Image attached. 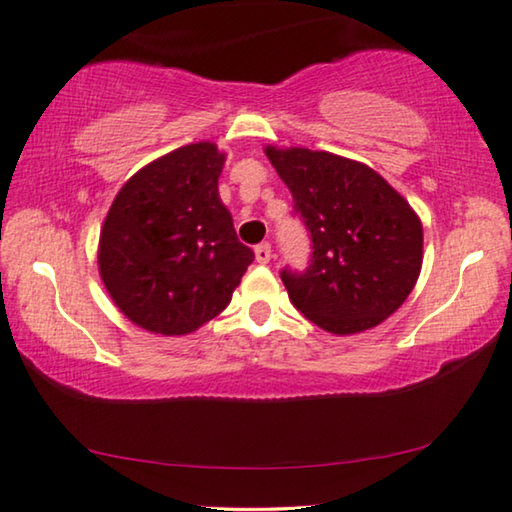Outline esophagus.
Segmentation results:
<instances>
[{"mask_svg":"<svg viewBox=\"0 0 512 512\" xmlns=\"http://www.w3.org/2000/svg\"><path fill=\"white\" fill-rule=\"evenodd\" d=\"M254 254H256V261L261 263V265L270 263V258H272V247H270V242H263V245H258V247L254 249Z\"/></svg>","mask_w":512,"mask_h":512,"instance_id":"esophagus-1","label":"esophagus"}]
</instances>
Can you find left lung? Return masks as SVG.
I'll return each mask as SVG.
<instances>
[{
  "instance_id": "8db88e82",
  "label": "left lung",
  "mask_w": 512,
  "mask_h": 512,
  "mask_svg": "<svg viewBox=\"0 0 512 512\" xmlns=\"http://www.w3.org/2000/svg\"><path fill=\"white\" fill-rule=\"evenodd\" d=\"M265 155L311 233L309 267L281 270L290 302L338 336L380 325L419 279V215L361 162L309 148L267 146Z\"/></svg>"
}]
</instances>
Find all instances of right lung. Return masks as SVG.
I'll return each mask as SVG.
<instances>
[{
    "instance_id": "right-lung-1",
    "label": "right lung",
    "mask_w": 512,
    "mask_h": 512,
    "mask_svg": "<svg viewBox=\"0 0 512 512\" xmlns=\"http://www.w3.org/2000/svg\"><path fill=\"white\" fill-rule=\"evenodd\" d=\"M224 160L210 141L180 146L139 169L107 212L100 279L146 332L183 336L206 325L254 261L219 199Z\"/></svg>"
}]
</instances>
